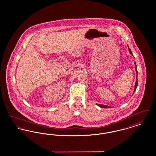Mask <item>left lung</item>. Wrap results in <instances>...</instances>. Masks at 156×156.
Segmentation results:
<instances>
[{"instance_id":"8db88e82","label":"left lung","mask_w":156,"mask_h":156,"mask_svg":"<svg viewBox=\"0 0 156 156\" xmlns=\"http://www.w3.org/2000/svg\"><path fill=\"white\" fill-rule=\"evenodd\" d=\"M129 47V46H128ZM129 51L130 52V54L133 55L132 51L130 50V48H129ZM134 64L136 65V74H137V78H136V83H135V86H134V92L136 91V89L137 88V66H136V62H134ZM98 106H99V107L101 108H109V106H106V105H101V104H97Z\"/></svg>"}]
</instances>
